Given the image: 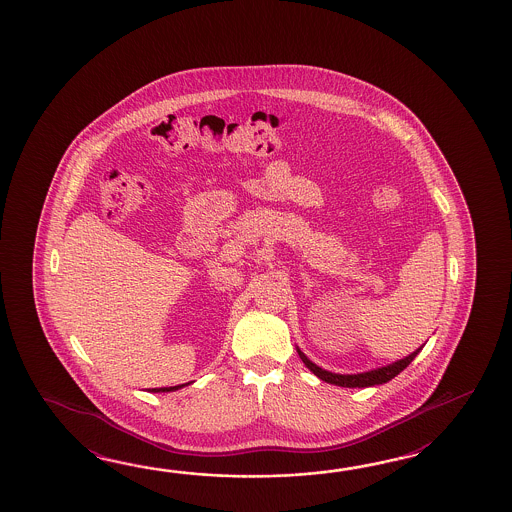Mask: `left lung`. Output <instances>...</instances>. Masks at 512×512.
<instances>
[{"label": "left lung", "instance_id": "obj_1", "mask_svg": "<svg viewBox=\"0 0 512 512\" xmlns=\"http://www.w3.org/2000/svg\"><path fill=\"white\" fill-rule=\"evenodd\" d=\"M421 349L423 348L415 349L414 353L408 355L406 359L397 360V362L388 364V366H382V368H377V370L357 373V375H340V373L322 370L320 366H316L315 362L307 359L300 349H298V355H300V359L304 360L305 366L313 371L320 381H326L329 384H335V386H342V388H368V386H377V384L392 381L393 377H397L417 357V353Z\"/></svg>", "mask_w": 512, "mask_h": 512}]
</instances>
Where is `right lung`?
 Masks as SVG:
<instances>
[{
	"label": "right lung",
	"instance_id": "right-lung-1",
	"mask_svg": "<svg viewBox=\"0 0 512 512\" xmlns=\"http://www.w3.org/2000/svg\"><path fill=\"white\" fill-rule=\"evenodd\" d=\"M186 384H190V382H186ZM186 384H179V386H170V388H152L150 392L157 393V392H175V390H179V388H183V386H186Z\"/></svg>",
	"mask_w": 512,
	"mask_h": 512
}]
</instances>
